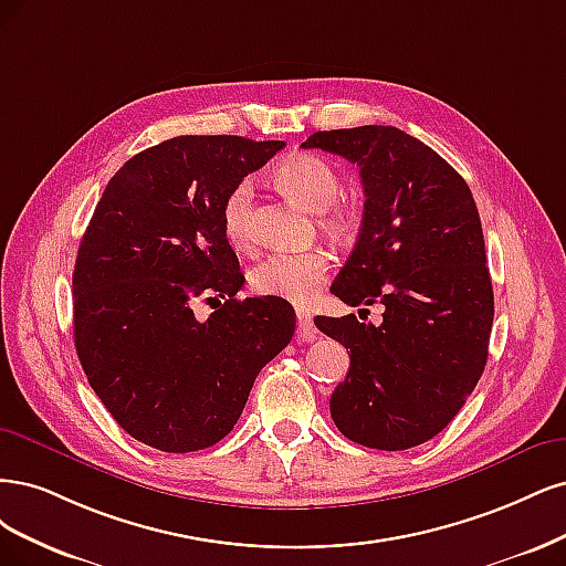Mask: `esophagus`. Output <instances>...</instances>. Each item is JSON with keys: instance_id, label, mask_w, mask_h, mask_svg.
I'll use <instances>...</instances> for the list:
<instances>
[{"instance_id": "1", "label": "esophagus", "mask_w": 566, "mask_h": 566, "mask_svg": "<svg viewBox=\"0 0 566 566\" xmlns=\"http://www.w3.org/2000/svg\"><path fill=\"white\" fill-rule=\"evenodd\" d=\"M296 324H298V338L310 343L317 338V329L313 324V315L307 313V310H296Z\"/></svg>"}]
</instances>
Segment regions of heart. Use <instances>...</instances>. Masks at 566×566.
<instances>
[{"mask_svg": "<svg viewBox=\"0 0 566 566\" xmlns=\"http://www.w3.org/2000/svg\"><path fill=\"white\" fill-rule=\"evenodd\" d=\"M280 188L310 211L322 213V230L334 240H353L359 228V213L353 207L336 205L343 195V178L334 164L317 155H296L280 164ZM253 188L240 180L223 199L221 223L234 247L249 242V213ZM332 261L324 251H277L253 265L249 282L263 296H275L291 303H307L317 294Z\"/></svg>", "mask_w": 566, "mask_h": 566, "instance_id": "b5f03b06", "label": "heart"}]
</instances>
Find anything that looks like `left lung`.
<instances>
[{
	"label": "left lung",
	"instance_id": "obj_1",
	"mask_svg": "<svg viewBox=\"0 0 566 566\" xmlns=\"http://www.w3.org/2000/svg\"><path fill=\"white\" fill-rule=\"evenodd\" d=\"M303 148L357 164L367 197L332 294L386 307L378 326L355 315L315 319L350 350L332 418L361 447H418L451 423L486 364L494 289L478 205L451 164L395 126L317 132Z\"/></svg>",
	"mask_w": 566,
	"mask_h": 566
}]
</instances>
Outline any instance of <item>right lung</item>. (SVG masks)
Segmentation results:
<instances>
[{
	"mask_svg": "<svg viewBox=\"0 0 566 566\" xmlns=\"http://www.w3.org/2000/svg\"><path fill=\"white\" fill-rule=\"evenodd\" d=\"M282 148L164 140L124 164L91 216L72 272L75 348L88 386L143 444L188 453L221 442L294 336L284 298H237L244 275L221 223L226 195ZM197 300L219 310L197 321Z\"/></svg>",
	"mask_w": 566,
	"mask_h": 566,
	"instance_id": "add662e5",
	"label": "right lung"
}]
</instances>
